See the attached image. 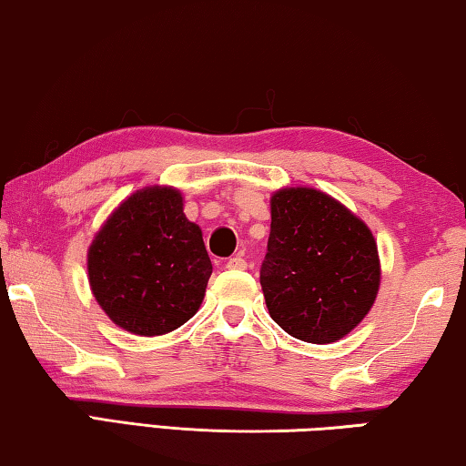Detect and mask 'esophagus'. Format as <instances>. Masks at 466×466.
Instances as JSON below:
<instances>
[{
	"label": "esophagus",
	"instance_id": "esophagus-1",
	"mask_svg": "<svg viewBox=\"0 0 466 466\" xmlns=\"http://www.w3.org/2000/svg\"><path fill=\"white\" fill-rule=\"evenodd\" d=\"M227 268H231V270H246V268H248V262L243 260V258H239V256L228 258V260H227Z\"/></svg>",
	"mask_w": 466,
	"mask_h": 466
}]
</instances>
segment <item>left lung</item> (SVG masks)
<instances>
[{
    "label": "left lung",
    "instance_id": "1",
    "mask_svg": "<svg viewBox=\"0 0 466 466\" xmlns=\"http://www.w3.org/2000/svg\"><path fill=\"white\" fill-rule=\"evenodd\" d=\"M270 215L260 268L270 318L314 345L347 337L380 289L378 246L368 225L314 187L274 192Z\"/></svg>",
    "mask_w": 466,
    "mask_h": 466
}]
</instances>
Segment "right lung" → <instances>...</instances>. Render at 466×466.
<instances>
[{
  "mask_svg": "<svg viewBox=\"0 0 466 466\" xmlns=\"http://www.w3.org/2000/svg\"><path fill=\"white\" fill-rule=\"evenodd\" d=\"M212 274L202 231L173 187H144L119 204L88 249L95 299L119 328L158 337L186 324Z\"/></svg>",
  "mask_w": 466,
  "mask_h": 466,
  "instance_id": "right-lung-1",
  "label": "right lung"
}]
</instances>
